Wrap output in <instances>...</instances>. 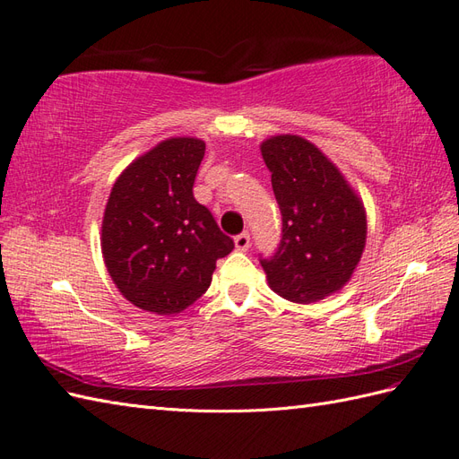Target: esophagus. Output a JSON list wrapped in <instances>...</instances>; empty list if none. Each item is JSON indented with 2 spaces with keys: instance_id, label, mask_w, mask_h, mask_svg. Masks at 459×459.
Returning a JSON list of instances; mask_svg holds the SVG:
<instances>
[{
  "instance_id": "esophagus-1",
  "label": "esophagus",
  "mask_w": 459,
  "mask_h": 459,
  "mask_svg": "<svg viewBox=\"0 0 459 459\" xmlns=\"http://www.w3.org/2000/svg\"><path fill=\"white\" fill-rule=\"evenodd\" d=\"M234 247H237L238 252H247L250 248V234L248 232H240L237 238H234Z\"/></svg>"
}]
</instances>
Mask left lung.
I'll return each mask as SVG.
<instances>
[{
	"label": "left lung",
	"mask_w": 459,
	"mask_h": 459,
	"mask_svg": "<svg viewBox=\"0 0 459 459\" xmlns=\"http://www.w3.org/2000/svg\"><path fill=\"white\" fill-rule=\"evenodd\" d=\"M260 151L281 211L280 247L260 264L283 299L316 303L342 290L356 270L368 232L364 204L303 136H272Z\"/></svg>",
	"instance_id": "left-lung-1"
}]
</instances>
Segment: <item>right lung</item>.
I'll return each mask as SVG.
<instances>
[{"instance_id":"right-lung-1","label":"right lung","mask_w":459,"mask_h":459,"mask_svg":"<svg viewBox=\"0 0 459 459\" xmlns=\"http://www.w3.org/2000/svg\"><path fill=\"white\" fill-rule=\"evenodd\" d=\"M205 143L176 136L117 178L101 222V252L117 290L148 313L176 315L204 295L234 242L194 197Z\"/></svg>"}]
</instances>
